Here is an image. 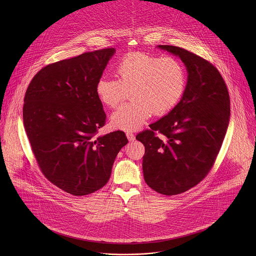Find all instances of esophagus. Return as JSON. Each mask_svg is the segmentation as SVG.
Masks as SVG:
<instances>
[{
  "label": "esophagus",
  "instance_id": "esophagus-1",
  "mask_svg": "<svg viewBox=\"0 0 256 256\" xmlns=\"http://www.w3.org/2000/svg\"><path fill=\"white\" fill-rule=\"evenodd\" d=\"M126 136H127L128 140H129L130 142H132V141H134V140H135V135H134V134H133V132H131V131L126 132Z\"/></svg>",
  "mask_w": 256,
  "mask_h": 256
}]
</instances>
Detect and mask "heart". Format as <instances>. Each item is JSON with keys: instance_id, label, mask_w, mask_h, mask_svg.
<instances>
[{"instance_id": "1", "label": "heart", "mask_w": 256, "mask_h": 256, "mask_svg": "<svg viewBox=\"0 0 256 256\" xmlns=\"http://www.w3.org/2000/svg\"><path fill=\"white\" fill-rule=\"evenodd\" d=\"M117 80L102 76L96 92L102 104L116 108L128 96L132 100L111 116L113 127L134 131L152 113L164 115L174 110L184 94L187 73L182 63L172 56L133 52L115 66Z\"/></svg>"}]
</instances>
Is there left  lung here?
Listing matches in <instances>:
<instances>
[{
    "instance_id": "8db88e82",
    "label": "left lung",
    "mask_w": 256,
    "mask_h": 256,
    "mask_svg": "<svg viewBox=\"0 0 256 256\" xmlns=\"http://www.w3.org/2000/svg\"><path fill=\"white\" fill-rule=\"evenodd\" d=\"M158 47L182 59L186 88L176 106L136 139L145 146L146 184L172 196L197 185L213 168L228 126L230 100L222 76L209 61L178 46Z\"/></svg>"
}]
</instances>
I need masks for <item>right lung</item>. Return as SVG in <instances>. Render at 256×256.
<instances>
[{
	"instance_id": "add662e5",
	"label": "right lung",
	"mask_w": 256,
	"mask_h": 256,
	"mask_svg": "<svg viewBox=\"0 0 256 256\" xmlns=\"http://www.w3.org/2000/svg\"><path fill=\"white\" fill-rule=\"evenodd\" d=\"M114 53V48L100 49L49 64L26 92L24 125L40 170L74 196L104 187L128 143L123 131L96 136L106 115L96 86Z\"/></svg>"
}]
</instances>
